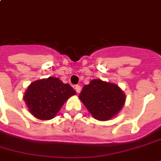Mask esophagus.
<instances>
[{"mask_svg": "<svg viewBox=\"0 0 161 161\" xmlns=\"http://www.w3.org/2000/svg\"><path fill=\"white\" fill-rule=\"evenodd\" d=\"M75 90L77 91V93H80L81 91V87L79 85H76L75 86Z\"/></svg>", "mask_w": 161, "mask_h": 161, "instance_id": "esophagus-1", "label": "esophagus"}]
</instances>
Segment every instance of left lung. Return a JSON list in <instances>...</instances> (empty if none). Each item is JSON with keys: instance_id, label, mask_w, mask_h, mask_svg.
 <instances>
[{"instance_id": "left-lung-1", "label": "left lung", "mask_w": 161, "mask_h": 161, "mask_svg": "<svg viewBox=\"0 0 161 161\" xmlns=\"http://www.w3.org/2000/svg\"><path fill=\"white\" fill-rule=\"evenodd\" d=\"M79 98L95 119L106 121L114 118L125 103V94L114 83L93 79L83 86Z\"/></svg>"}]
</instances>
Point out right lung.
I'll return each instance as SVG.
<instances>
[{
    "label": "right lung",
    "instance_id": "1",
    "mask_svg": "<svg viewBox=\"0 0 161 161\" xmlns=\"http://www.w3.org/2000/svg\"><path fill=\"white\" fill-rule=\"evenodd\" d=\"M76 92L68 83L53 77L34 81L28 86L23 98L29 112L36 119H53L62 106Z\"/></svg>",
    "mask_w": 161,
    "mask_h": 161
}]
</instances>
